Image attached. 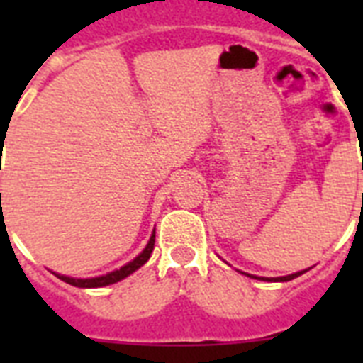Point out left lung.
<instances>
[{"mask_svg": "<svg viewBox=\"0 0 363 363\" xmlns=\"http://www.w3.org/2000/svg\"><path fill=\"white\" fill-rule=\"evenodd\" d=\"M311 269V267H309ZM309 269H303V271H298V273H292V275H284V277H256V275H248V273H242V275H247V277H252V279H259V281H267V282H286V281H292V279H296V277L299 275H303L305 271H309Z\"/></svg>", "mask_w": 363, "mask_h": 363, "instance_id": "8db88e82", "label": "left lung"}]
</instances>
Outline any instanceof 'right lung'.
<instances>
[{
	"mask_svg": "<svg viewBox=\"0 0 363 363\" xmlns=\"http://www.w3.org/2000/svg\"><path fill=\"white\" fill-rule=\"evenodd\" d=\"M154 238H156V232H152L150 239H148L147 247L143 248L141 254H137L135 258L128 262L125 265H122L121 269H115L107 273V275H99V277H92V279H75V277H67V275H58V279H62L64 282L71 284V286H79V288H101V286H109V284H115V282L122 281L128 275H131L133 271H137L141 265H145L150 258V254L154 250Z\"/></svg>",
	"mask_w": 363,
	"mask_h": 363,
	"instance_id": "right-lung-1",
	"label": "right lung"
}]
</instances>
